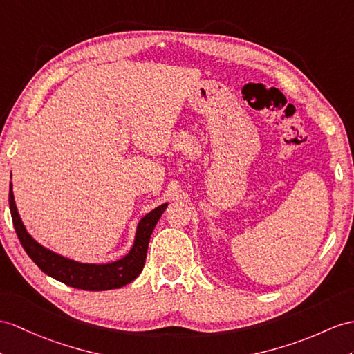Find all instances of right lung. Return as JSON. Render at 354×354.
Returning <instances> with one entry per match:
<instances>
[{
	"label": "right lung",
	"instance_id": "add662e5",
	"mask_svg": "<svg viewBox=\"0 0 354 354\" xmlns=\"http://www.w3.org/2000/svg\"><path fill=\"white\" fill-rule=\"evenodd\" d=\"M8 204H10L13 225L19 242L31 260L39 266V269L41 272H45L48 277L63 282L68 287L87 291L120 288L123 286H127L129 282H132L133 279L138 278V274L142 272V267L145 264V257H147L151 232L168 205L162 204L156 207V209L145 214L140 221L136 227L133 246L131 251H129V254H126L123 258L106 264H88L75 261L71 260V258H66L63 255H58L53 251H49L48 248L37 243L36 240L28 234V231L25 230L24 223L19 218L18 209H16L12 183L10 192H8Z\"/></svg>",
	"mask_w": 354,
	"mask_h": 354
}]
</instances>
